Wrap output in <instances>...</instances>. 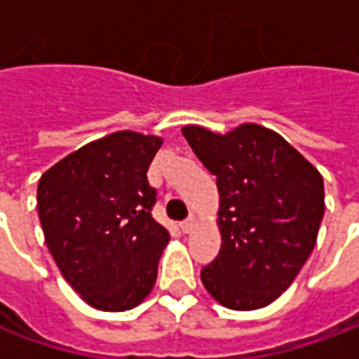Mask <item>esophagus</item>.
Wrapping results in <instances>:
<instances>
[{"mask_svg": "<svg viewBox=\"0 0 359 359\" xmlns=\"http://www.w3.org/2000/svg\"><path fill=\"white\" fill-rule=\"evenodd\" d=\"M194 228H196V219H194V217H189V219H186V222L182 224V231H184V233H189Z\"/></svg>", "mask_w": 359, "mask_h": 359, "instance_id": "1", "label": "esophagus"}]
</instances>
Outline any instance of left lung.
Returning <instances> with one entry per match:
<instances>
[{
	"mask_svg": "<svg viewBox=\"0 0 359 359\" xmlns=\"http://www.w3.org/2000/svg\"><path fill=\"white\" fill-rule=\"evenodd\" d=\"M182 133L215 175L219 254L201 283L229 310H259L292 285L324 217V177L278 131L241 123L228 133L184 126Z\"/></svg>",
	"mask_w": 359,
	"mask_h": 359,
	"instance_id": "1",
	"label": "left lung"
}]
</instances>
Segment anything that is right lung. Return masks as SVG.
<instances>
[{"instance_id":"1","label":"right lung","mask_w":359,"mask_h":359,"mask_svg":"<svg viewBox=\"0 0 359 359\" xmlns=\"http://www.w3.org/2000/svg\"><path fill=\"white\" fill-rule=\"evenodd\" d=\"M159 135L114 131L60 159L39 177L37 214L57 268L91 308L140 306L158 278L170 231L151 217L147 168Z\"/></svg>"}]
</instances>
